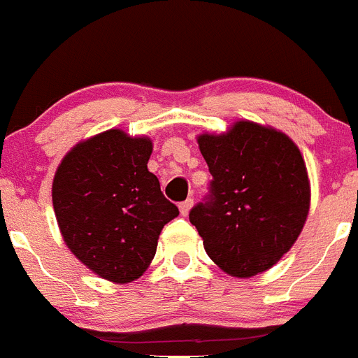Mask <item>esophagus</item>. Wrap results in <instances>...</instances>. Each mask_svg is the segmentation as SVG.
Masks as SVG:
<instances>
[{"instance_id": "34e87169", "label": "esophagus", "mask_w": 358, "mask_h": 358, "mask_svg": "<svg viewBox=\"0 0 358 358\" xmlns=\"http://www.w3.org/2000/svg\"><path fill=\"white\" fill-rule=\"evenodd\" d=\"M194 206V199L189 197V199H186V201H182L181 204H179V210H181V215H188V211H189V208Z\"/></svg>"}]
</instances>
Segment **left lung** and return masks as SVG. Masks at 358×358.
Instances as JSON below:
<instances>
[{
	"instance_id": "left-lung-1",
	"label": "left lung",
	"mask_w": 358,
	"mask_h": 358,
	"mask_svg": "<svg viewBox=\"0 0 358 358\" xmlns=\"http://www.w3.org/2000/svg\"><path fill=\"white\" fill-rule=\"evenodd\" d=\"M211 173L189 222L211 260L238 278L273 267L296 242L310 206L301 152L289 136L252 122L199 136Z\"/></svg>"
}]
</instances>
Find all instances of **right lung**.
I'll list each match as a JSON object with an SVG mask.
<instances>
[{
    "mask_svg": "<svg viewBox=\"0 0 358 358\" xmlns=\"http://www.w3.org/2000/svg\"><path fill=\"white\" fill-rule=\"evenodd\" d=\"M150 154L148 138L110 129L73 148L53 179L64 242L93 273L116 283L145 273L161 229L179 215L148 172Z\"/></svg>",
    "mask_w": 358,
    "mask_h": 358,
    "instance_id": "right-lung-1",
    "label": "right lung"
}]
</instances>
